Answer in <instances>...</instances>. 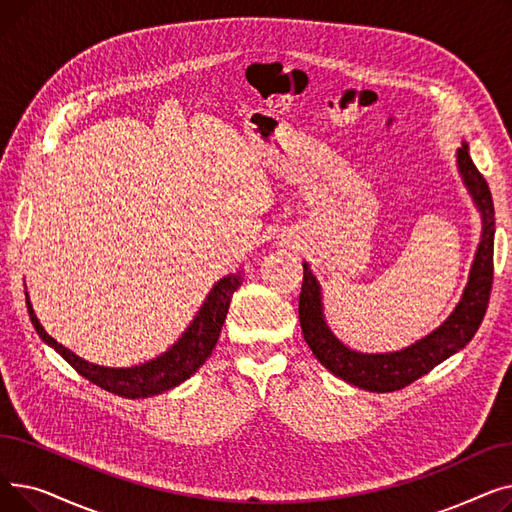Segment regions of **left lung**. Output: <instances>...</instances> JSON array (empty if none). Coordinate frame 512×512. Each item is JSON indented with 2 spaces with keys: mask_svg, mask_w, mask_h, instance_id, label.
<instances>
[{
  "mask_svg": "<svg viewBox=\"0 0 512 512\" xmlns=\"http://www.w3.org/2000/svg\"><path fill=\"white\" fill-rule=\"evenodd\" d=\"M456 168L479 211L481 236L461 301L434 332L392 353L353 351L330 330L324 315L321 286L309 263H303L299 319L305 342L315 359L346 384L369 392H394L405 388L459 353L481 326L494 280V201L486 178L473 164L467 141H461V147L456 149Z\"/></svg>",
  "mask_w": 512,
  "mask_h": 512,
  "instance_id": "obj_1",
  "label": "left lung"
}]
</instances>
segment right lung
Listing matches in <instances>:
<instances>
[{
	"label": "right lung",
	"mask_w": 512,
	"mask_h": 512,
	"mask_svg": "<svg viewBox=\"0 0 512 512\" xmlns=\"http://www.w3.org/2000/svg\"><path fill=\"white\" fill-rule=\"evenodd\" d=\"M242 280H245V270L220 278L209 290L201 309L193 317L191 326L182 332V336L168 348V351L151 361L132 365V367H103L78 357L76 353L70 351V348H66L64 344H60L56 338H51L45 332L41 321L35 315L29 292H24V297H26V309H29L33 326L45 344H49L53 351L62 355L64 361H68L80 375H83V378H87L95 386L112 394H118L122 398L134 400V398H149L155 394H164L180 386L207 361L215 344H218L222 326L228 315V307L232 301V294L238 290Z\"/></svg>",
	"instance_id": "add662e5"
}]
</instances>
